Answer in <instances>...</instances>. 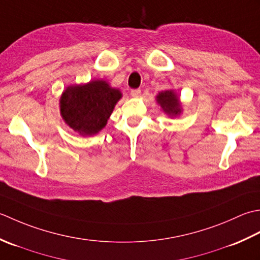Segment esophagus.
I'll use <instances>...</instances> for the list:
<instances>
[{
	"label": "esophagus",
	"instance_id": "34e87169",
	"mask_svg": "<svg viewBox=\"0 0 260 260\" xmlns=\"http://www.w3.org/2000/svg\"><path fill=\"white\" fill-rule=\"evenodd\" d=\"M140 94H141L140 89H132L131 91V96H134V98H139Z\"/></svg>",
	"mask_w": 260,
	"mask_h": 260
}]
</instances>
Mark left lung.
<instances>
[{"instance_id": "8db88e82", "label": "left lung", "mask_w": 260, "mask_h": 260, "mask_svg": "<svg viewBox=\"0 0 260 260\" xmlns=\"http://www.w3.org/2000/svg\"><path fill=\"white\" fill-rule=\"evenodd\" d=\"M156 102L162 110V112L167 114L169 118H176L183 113L184 105L175 89H166V91L158 93Z\"/></svg>"}]
</instances>
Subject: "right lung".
<instances>
[{
	"mask_svg": "<svg viewBox=\"0 0 260 260\" xmlns=\"http://www.w3.org/2000/svg\"><path fill=\"white\" fill-rule=\"evenodd\" d=\"M121 98L120 89L110 86L104 79L70 85L60 95V115L77 134L83 137L94 136L107 125Z\"/></svg>",
	"mask_w": 260,
	"mask_h": 260,
	"instance_id": "obj_1",
	"label": "right lung"
}]
</instances>
